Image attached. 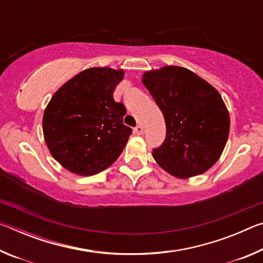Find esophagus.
<instances>
[{
    "label": "esophagus",
    "mask_w": 263,
    "mask_h": 263,
    "mask_svg": "<svg viewBox=\"0 0 263 263\" xmlns=\"http://www.w3.org/2000/svg\"><path fill=\"white\" fill-rule=\"evenodd\" d=\"M135 133H137V135H142V133H144V128H142V126L141 125H137L136 127H135Z\"/></svg>",
    "instance_id": "esophagus-1"
}]
</instances>
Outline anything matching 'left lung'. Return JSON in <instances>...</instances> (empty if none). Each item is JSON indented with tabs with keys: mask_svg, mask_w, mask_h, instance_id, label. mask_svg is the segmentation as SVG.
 <instances>
[{
	"mask_svg": "<svg viewBox=\"0 0 263 263\" xmlns=\"http://www.w3.org/2000/svg\"><path fill=\"white\" fill-rule=\"evenodd\" d=\"M142 83L166 122V139L152 153L155 161L179 179L205 173L218 161L230 133V115L219 92L179 66L146 72Z\"/></svg>",
	"mask_w": 263,
	"mask_h": 263,
	"instance_id": "obj_1",
	"label": "left lung"
}]
</instances>
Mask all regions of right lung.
<instances>
[{
	"label": "right lung",
	"instance_id": "right-lung-1",
	"mask_svg": "<svg viewBox=\"0 0 263 263\" xmlns=\"http://www.w3.org/2000/svg\"><path fill=\"white\" fill-rule=\"evenodd\" d=\"M122 69L92 67L58 89L43 116V132L58 162L78 175L90 176L111 166L125 147L132 128L126 109L114 100Z\"/></svg>",
	"mask_w": 263,
	"mask_h": 263
}]
</instances>
